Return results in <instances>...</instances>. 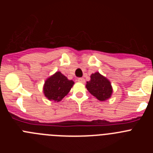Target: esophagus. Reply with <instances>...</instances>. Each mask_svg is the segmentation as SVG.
I'll return each instance as SVG.
<instances>
[{
    "label": "esophagus",
    "instance_id": "esophagus-1",
    "mask_svg": "<svg viewBox=\"0 0 153 153\" xmlns=\"http://www.w3.org/2000/svg\"><path fill=\"white\" fill-rule=\"evenodd\" d=\"M76 80H77L78 82H79V83H83V82L85 81V79H83V78H77Z\"/></svg>",
    "mask_w": 153,
    "mask_h": 153
}]
</instances>
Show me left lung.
Listing matches in <instances>:
<instances>
[{"label": "left lung", "instance_id": "obj_1", "mask_svg": "<svg viewBox=\"0 0 153 153\" xmlns=\"http://www.w3.org/2000/svg\"><path fill=\"white\" fill-rule=\"evenodd\" d=\"M86 87L92 95L100 101H105L110 98L113 93V88L109 79L98 72L91 74L90 80L86 82Z\"/></svg>", "mask_w": 153, "mask_h": 153}]
</instances>
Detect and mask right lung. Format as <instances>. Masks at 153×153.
Returning a JSON list of instances; mask_svg holds the SVG:
<instances>
[{"mask_svg":"<svg viewBox=\"0 0 153 153\" xmlns=\"http://www.w3.org/2000/svg\"><path fill=\"white\" fill-rule=\"evenodd\" d=\"M74 84V81L68 79L58 71L46 79L43 90L44 95L49 100L59 102L68 94Z\"/></svg>","mask_w":153,"mask_h":153,"instance_id":"right-lung-1","label":"right lung"}]
</instances>
